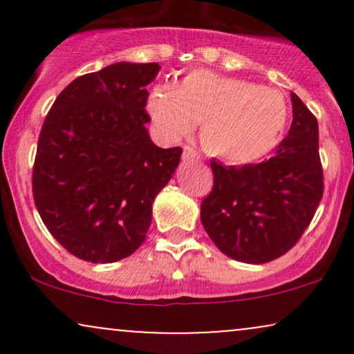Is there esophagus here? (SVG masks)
Returning <instances> with one entry per match:
<instances>
[{"label": "esophagus", "instance_id": "1", "mask_svg": "<svg viewBox=\"0 0 354 354\" xmlns=\"http://www.w3.org/2000/svg\"><path fill=\"white\" fill-rule=\"evenodd\" d=\"M183 160H185V161H198V160H200V154L194 151L193 148H189V146H185V149H183Z\"/></svg>", "mask_w": 354, "mask_h": 354}]
</instances>
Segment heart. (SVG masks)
Masks as SVG:
<instances>
[{"label": "heart", "mask_w": 354, "mask_h": 354, "mask_svg": "<svg viewBox=\"0 0 354 354\" xmlns=\"http://www.w3.org/2000/svg\"><path fill=\"white\" fill-rule=\"evenodd\" d=\"M146 106L158 128L173 140L201 123L203 149L233 165L254 163L273 153L290 120L278 89L209 70L188 73L174 88L154 86Z\"/></svg>", "instance_id": "1"}]
</instances>
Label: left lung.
Here are the masks:
<instances>
[{
    "label": "left lung",
    "instance_id": "1",
    "mask_svg": "<svg viewBox=\"0 0 354 354\" xmlns=\"http://www.w3.org/2000/svg\"><path fill=\"white\" fill-rule=\"evenodd\" d=\"M293 121L273 158L258 165L211 161L213 189L201 223L223 254L261 265L293 248L323 198L318 121L295 93Z\"/></svg>",
    "mask_w": 354,
    "mask_h": 354
}]
</instances>
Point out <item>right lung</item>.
I'll return each mask as SVG.
<instances>
[{
	"label": "right lung",
	"instance_id": "obj_1",
	"mask_svg": "<svg viewBox=\"0 0 354 354\" xmlns=\"http://www.w3.org/2000/svg\"><path fill=\"white\" fill-rule=\"evenodd\" d=\"M158 63L109 64L71 81L39 133L33 198L64 250L115 263L143 245L153 201L180 165L181 148L151 141L148 86Z\"/></svg>",
	"mask_w": 354,
	"mask_h": 354
}]
</instances>
